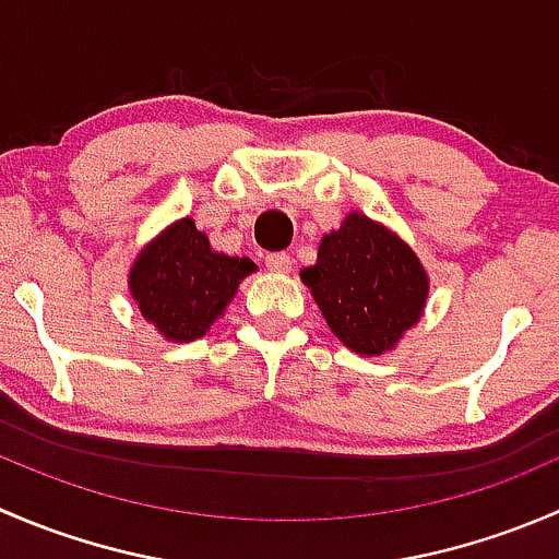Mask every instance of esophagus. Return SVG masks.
Returning <instances> with one entry per match:
<instances>
[{"label":"esophagus","mask_w":559,"mask_h":559,"mask_svg":"<svg viewBox=\"0 0 559 559\" xmlns=\"http://www.w3.org/2000/svg\"><path fill=\"white\" fill-rule=\"evenodd\" d=\"M267 267L273 270V273H289L292 270V257L289 253H267Z\"/></svg>","instance_id":"esophagus-1"}]
</instances>
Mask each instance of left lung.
<instances>
[{
  "mask_svg": "<svg viewBox=\"0 0 559 559\" xmlns=\"http://www.w3.org/2000/svg\"><path fill=\"white\" fill-rule=\"evenodd\" d=\"M300 281L332 335L359 357L394 352L430 297V275L414 248L359 211L321 238Z\"/></svg>",
  "mask_w": 559,
  "mask_h": 559,
  "instance_id": "obj_1",
  "label": "left lung"
}]
</instances>
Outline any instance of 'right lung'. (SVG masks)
<instances>
[{"mask_svg":"<svg viewBox=\"0 0 559 559\" xmlns=\"http://www.w3.org/2000/svg\"><path fill=\"white\" fill-rule=\"evenodd\" d=\"M251 273V259L216 251L194 218L183 216L140 248L127 284L140 316L165 341L191 343L222 319Z\"/></svg>","mask_w":559,"mask_h":559,"instance_id":"right-lung-1","label":"right lung"}]
</instances>
